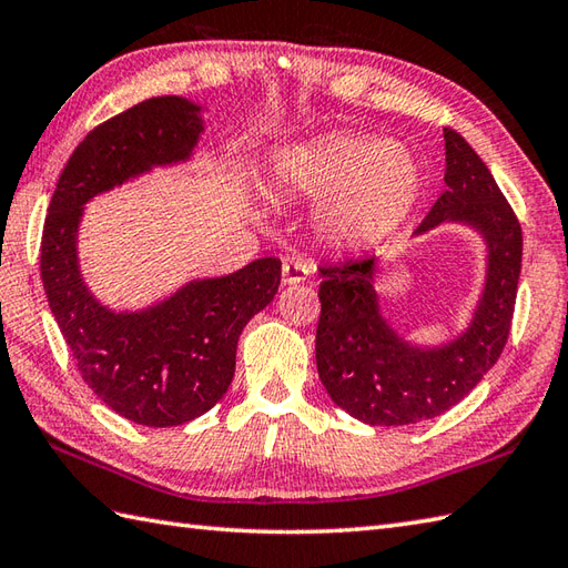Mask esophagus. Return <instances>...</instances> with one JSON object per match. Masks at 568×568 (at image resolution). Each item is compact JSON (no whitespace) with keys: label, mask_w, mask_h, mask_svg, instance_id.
Listing matches in <instances>:
<instances>
[{"label":"esophagus","mask_w":568,"mask_h":568,"mask_svg":"<svg viewBox=\"0 0 568 568\" xmlns=\"http://www.w3.org/2000/svg\"><path fill=\"white\" fill-rule=\"evenodd\" d=\"M310 273H312V266H307V263H302V261H285V263H283V285L305 283Z\"/></svg>","instance_id":"34e87169"}]
</instances>
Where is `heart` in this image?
I'll return each mask as SVG.
<instances>
[{"instance_id": "heart-1", "label": "heart", "mask_w": 568, "mask_h": 568, "mask_svg": "<svg viewBox=\"0 0 568 568\" xmlns=\"http://www.w3.org/2000/svg\"><path fill=\"white\" fill-rule=\"evenodd\" d=\"M273 183L285 197L320 203L314 230L326 246L358 252L402 227L424 195L426 176L406 142L332 133L281 150Z\"/></svg>"}]
</instances>
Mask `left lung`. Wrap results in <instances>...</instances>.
I'll list each match as a JSON object with an SVG mask.
<instances>
[{"label":"left lung","mask_w":568,"mask_h":568,"mask_svg":"<svg viewBox=\"0 0 568 568\" xmlns=\"http://www.w3.org/2000/svg\"><path fill=\"white\" fill-rule=\"evenodd\" d=\"M443 138L447 189L416 234L443 222L481 234L484 293L465 332L443 346L408 344L382 316L375 256L320 268L316 371L332 402L371 426H408L445 414L491 371L510 334L523 261L520 222L469 142L450 128Z\"/></svg>","instance_id":"1"}]
</instances>
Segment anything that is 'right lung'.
<instances>
[{"mask_svg":"<svg viewBox=\"0 0 568 568\" xmlns=\"http://www.w3.org/2000/svg\"><path fill=\"white\" fill-rule=\"evenodd\" d=\"M203 130L201 105L181 97L148 99L101 123L62 169L43 227L41 278L77 371L105 406L150 428L189 424L224 397L242 328L278 293L281 258H256L191 281L152 307L115 312L87 287L77 234L91 197L191 160Z\"/></svg>","mask_w":568,"mask_h":568,"instance_id":"obj_1","label":"right lung"}]
</instances>
